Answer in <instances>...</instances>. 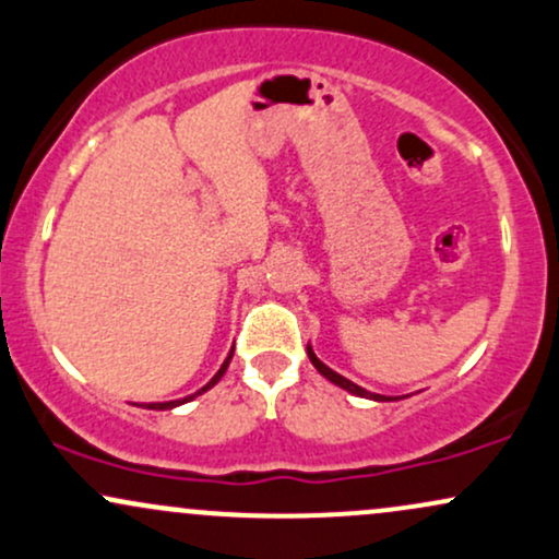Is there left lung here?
<instances>
[{"label": "left lung", "instance_id": "1", "mask_svg": "<svg viewBox=\"0 0 559 559\" xmlns=\"http://www.w3.org/2000/svg\"><path fill=\"white\" fill-rule=\"evenodd\" d=\"M307 355H310V362H312V365H316V368L320 370V376H325V378H329V381H333V383H336V386H342V389H346V391H352V394H357V396H368V400H376V402H389V400H391V396H381V394H370V391H365L362 386H357V383H352V381H349V378L338 376V373H336V370H331V368H329V365H323V362H320V360H318V357H316V352H312V349H310V346H307Z\"/></svg>", "mask_w": 559, "mask_h": 559}]
</instances>
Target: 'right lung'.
Listing matches in <instances>:
<instances>
[{"label": "right lung", "mask_w": 559, "mask_h": 559, "mask_svg": "<svg viewBox=\"0 0 559 559\" xmlns=\"http://www.w3.org/2000/svg\"><path fill=\"white\" fill-rule=\"evenodd\" d=\"M230 357H234V352H230V355L226 357V362H223V365H221V370H217V373L213 376V381H210V383H207V386H202V389H199V391H197V394H202V391L213 389V386H215V383H217V381H221V378H223V373H226V368H228ZM197 394H191V396H183V400H176V402H155V404H150V407H146V409H170V407H178V404H183V402L194 400V396H197Z\"/></svg>", "instance_id": "right-lung-1"}]
</instances>
